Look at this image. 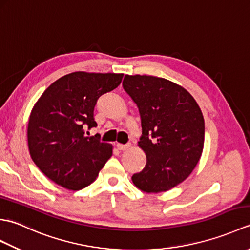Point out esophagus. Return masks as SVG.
Here are the masks:
<instances>
[{
  "instance_id": "34e87169",
  "label": "esophagus",
  "mask_w": 250,
  "mask_h": 250,
  "mask_svg": "<svg viewBox=\"0 0 250 250\" xmlns=\"http://www.w3.org/2000/svg\"><path fill=\"white\" fill-rule=\"evenodd\" d=\"M116 147H117V149H118V150H126V149H128V148H130V144L122 145V144H119V143H117Z\"/></svg>"
}]
</instances>
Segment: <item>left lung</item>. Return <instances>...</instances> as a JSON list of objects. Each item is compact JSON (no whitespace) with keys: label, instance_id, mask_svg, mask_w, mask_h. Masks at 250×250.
<instances>
[{"label":"left lung","instance_id":"obj_1","mask_svg":"<svg viewBox=\"0 0 250 250\" xmlns=\"http://www.w3.org/2000/svg\"><path fill=\"white\" fill-rule=\"evenodd\" d=\"M122 87L134 101L142 120L139 146L146 166L132 182L147 193L174 188L192 173L204 147L200 106L187 90L166 78L125 75Z\"/></svg>","mask_w":250,"mask_h":250}]
</instances>
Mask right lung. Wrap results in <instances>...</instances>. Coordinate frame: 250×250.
Here are the masks:
<instances>
[{
  "mask_svg": "<svg viewBox=\"0 0 250 250\" xmlns=\"http://www.w3.org/2000/svg\"><path fill=\"white\" fill-rule=\"evenodd\" d=\"M124 74L74 72L52 83L32 108L28 145L32 160L52 182L81 190L97 179L113 146L84 129L97 126L94 106L119 86Z\"/></svg>",
  "mask_w": 250,
  "mask_h": 250,
  "instance_id": "1",
  "label": "right lung"
}]
</instances>
